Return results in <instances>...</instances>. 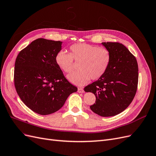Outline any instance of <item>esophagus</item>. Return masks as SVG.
<instances>
[{"mask_svg":"<svg viewBox=\"0 0 156 156\" xmlns=\"http://www.w3.org/2000/svg\"><path fill=\"white\" fill-rule=\"evenodd\" d=\"M78 92L79 93H83L84 92V89L82 87H79L78 88Z\"/></svg>","mask_w":156,"mask_h":156,"instance_id":"1","label":"esophagus"}]
</instances>
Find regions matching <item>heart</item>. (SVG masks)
I'll return each instance as SVG.
<instances>
[{
	"label": "heart",
	"mask_w": 156,
	"mask_h": 156,
	"mask_svg": "<svg viewBox=\"0 0 156 156\" xmlns=\"http://www.w3.org/2000/svg\"><path fill=\"white\" fill-rule=\"evenodd\" d=\"M71 54L60 50L55 55V62L66 73L72 72L75 62H79L76 72L69 74L68 78L77 85H83L90 79L97 80L105 73L111 60L110 51L103 47L85 43L75 44L69 47Z\"/></svg>",
	"instance_id": "obj_1"
}]
</instances>
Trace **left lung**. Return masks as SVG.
Instances as JSON below:
<instances>
[{
  "label": "left lung",
  "instance_id": "left-lung-1",
  "mask_svg": "<svg viewBox=\"0 0 156 156\" xmlns=\"http://www.w3.org/2000/svg\"><path fill=\"white\" fill-rule=\"evenodd\" d=\"M110 51L111 60L105 73L96 81L84 87L91 92L96 102L90 107L103 117L115 116L124 111L133 101L137 90L138 64L135 56L122 44L103 42Z\"/></svg>",
  "mask_w": 156,
  "mask_h": 156
}]
</instances>
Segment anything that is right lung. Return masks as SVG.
<instances>
[{
  "mask_svg": "<svg viewBox=\"0 0 156 156\" xmlns=\"http://www.w3.org/2000/svg\"><path fill=\"white\" fill-rule=\"evenodd\" d=\"M62 42L38 38L18 54L14 68V85L22 101L37 114L58 111L68 97L77 91L55 62Z\"/></svg>",
  "mask_w": 156,
  "mask_h": 156,
  "instance_id": "obj_1",
  "label": "right lung"
}]
</instances>
